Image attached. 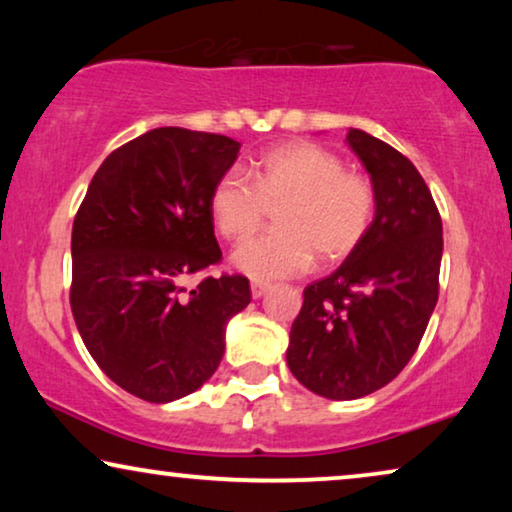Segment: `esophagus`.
<instances>
[{
	"label": "esophagus",
	"mask_w": 512,
	"mask_h": 512,
	"mask_svg": "<svg viewBox=\"0 0 512 512\" xmlns=\"http://www.w3.org/2000/svg\"><path fill=\"white\" fill-rule=\"evenodd\" d=\"M268 289H270V284L261 282V279H254V282H251V296H254V298L265 296V291H268Z\"/></svg>",
	"instance_id": "1"
}]
</instances>
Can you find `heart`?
<instances>
[{
	"mask_svg": "<svg viewBox=\"0 0 512 512\" xmlns=\"http://www.w3.org/2000/svg\"><path fill=\"white\" fill-rule=\"evenodd\" d=\"M270 207L279 230L244 244L233 263L256 279L293 277L314 263H338L368 235L377 198L366 177L347 172L333 151L289 142L258 156L244 174L223 172L209 193V214L230 242H244L263 226Z\"/></svg>",
	"mask_w": 512,
	"mask_h": 512,
	"instance_id": "obj_1",
	"label": "heart"
}]
</instances>
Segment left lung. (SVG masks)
<instances>
[{"mask_svg": "<svg viewBox=\"0 0 512 512\" xmlns=\"http://www.w3.org/2000/svg\"><path fill=\"white\" fill-rule=\"evenodd\" d=\"M347 144L375 188L368 235L333 275L303 291L286 363L331 401H354L408 366L438 303L443 221L422 174L403 153L352 128Z\"/></svg>", "mask_w": 512, "mask_h": 512, "instance_id": "1", "label": "left lung"}]
</instances>
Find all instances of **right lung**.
<instances>
[{
  "instance_id": "1",
  "label": "right lung",
  "mask_w": 512,
  "mask_h": 512,
  "mask_svg": "<svg viewBox=\"0 0 512 512\" xmlns=\"http://www.w3.org/2000/svg\"><path fill=\"white\" fill-rule=\"evenodd\" d=\"M240 146L186 128L144 132L109 153L76 212V328L104 375L142 401L200 389L223 359L230 317L251 300L242 275L184 286L221 261L209 193Z\"/></svg>"
}]
</instances>
